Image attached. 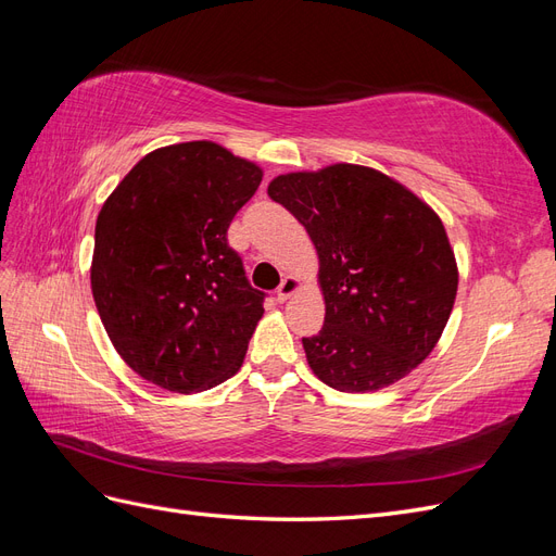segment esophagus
Listing matches in <instances>:
<instances>
[{
    "label": "esophagus",
    "instance_id": "34e87169",
    "mask_svg": "<svg viewBox=\"0 0 556 556\" xmlns=\"http://www.w3.org/2000/svg\"><path fill=\"white\" fill-rule=\"evenodd\" d=\"M296 290H299V280L294 276L282 278V282L278 285V290H276V299L278 301H288Z\"/></svg>",
    "mask_w": 556,
    "mask_h": 556
}]
</instances>
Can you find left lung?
I'll list each match as a JSON object with an SVG mask.
<instances>
[{"label":"left lung","mask_w":556,"mask_h":556,"mask_svg":"<svg viewBox=\"0 0 556 556\" xmlns=\"http://www.w3.org/2000/svg\"><path fill=\"white\" fill-rule=\"evenodd\" d=\"M268 197L306 227L319 257L325 327L301 339L313 374L339 392H374L410 374L441 339L457 296L441 217L357 164L278 176Z\"/></svg>","instance_id":"1"}]
</instances>
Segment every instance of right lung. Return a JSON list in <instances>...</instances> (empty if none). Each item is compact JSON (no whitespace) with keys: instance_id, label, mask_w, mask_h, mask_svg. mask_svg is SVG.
Segmentation results:
<instances>
[{"instance_id":"1","label":"right lung","mask_w":556,"mask_h":556,"mask_svg":"<svg viewBox=\"0 0 556 556\" xmlns=\"http://www.w3.org/2000/svg\"><path fill=\"white\" fill-rule=\"evenodd\" d=\"M262 169L211 141L146 155L99 211L92 296L111 343L169 392H204L239 371L264 313L227 229Z\"/></svg>"}]
</instances>
